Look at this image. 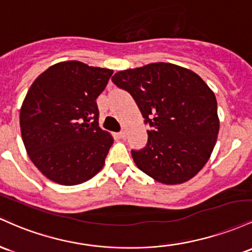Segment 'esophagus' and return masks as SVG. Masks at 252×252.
I'll list each match as a JSON object with an SVG mask.
<instances>
[{"mask_svg": "<svg viewBox=\"0 0 252 252\" xmlns=\"http://www.w3.org/2000/svg\"><path fill=\"white\" fill-rule=\"evenodd\" d=\"M119 137H120L121 139H125V138H126V132L125 131H121L120 133H119Z\"/></svg>", "mask_w": 252, "mask_h": 252, "instance_id": "esophagus-1", "label": "esophagus"}]
</instances>
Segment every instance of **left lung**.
Segmentation results:
<instances>
[{"mask_svg":"<svg viewBox=\"0 0 252 252\" xmlns=\"http://www.w3.org/2000/svg\"><path fill=\"white\" fill-rule=\"evenodd\" d=\"M112 82L129 93L151 127L145 148L131 151L138 168L165 185L194 177L207 163L219 132L217 98L202 78L160 62L119 71Z\"/></svg>","mask_w":252,"mask_h":252,"instance_id":"1","label":"left lung"}]
</instances>
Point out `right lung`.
Listing matches in <instances>:
<instances>
[{
  "mask_svg": "<svg viewBox=\"0 0 252 252\" xmlns=\"http://www.w3.org/2000/svg\"><path fill=\"white\" fill-rule=\"evenodd\" d=\"M113 70L77 61L50 66L28 90L20 127L31 160L59 185H80L102 169L113 144L98 126L96 98Z\"/></svg>",
  "mask_w": 252,
  "mask_h": 252,
  "instance_id": "add662e5",
  "label": "right lung"
}]
</instances>
